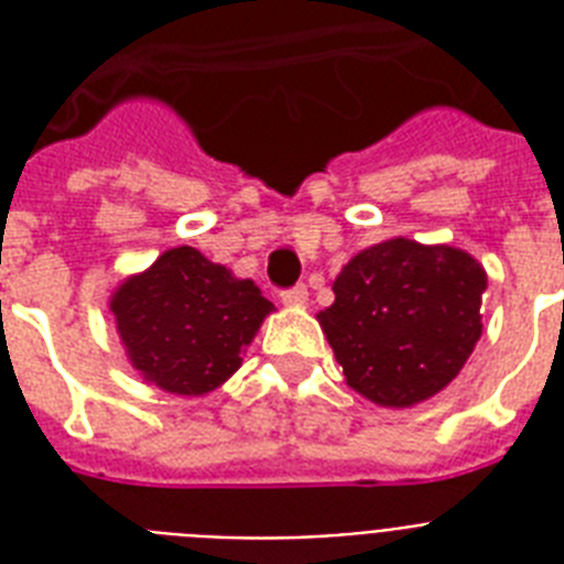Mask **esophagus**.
Returning <instances> with one entry per match:
<instances>
[{
    "instance_id": "obj_1",
    "label": "esophagus",
    "mask_w": 564,
    "mask_h": 564,
    "mask_svg": "<svg viewBox=\"0 0 564 564\" xmlns=\"http://www.w3.org/2000/svg\"><path fill=\"white\" fill-rule=\"evenodd\" d=\"M310 299L307 286H292V290H283L281 292V301L286 307H304Z\"/></svg>"
}]
</instances>
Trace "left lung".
Listing matches in <instances>:
<instances>
[{"label":"left lung","instance_id":"obj_1","mask_svg":"<svg viewBox=\"0 0 564 564\" xmlns=\"http://www.w3.org/2000/svg\"><path fill=\"white\" fill-rule=\"evenodd\" d=\"M486 269L454 246L386 239L336 274L318 325L354 392L415 406L442 392L482 334Z\"/></svg>","mask_w":564,"mask_h":564}]
</instances>
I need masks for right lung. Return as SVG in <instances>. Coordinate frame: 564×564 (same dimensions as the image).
Segmentation results:
<instances>
[{
    "mask_svg": "<svg viewBox=\"0 0 564 564\" xmlns=\"http://www.w3.org/2000/svg\"><path fill=\"white\" fill-rule=\"evenodd\" d=\"M272 310L254 281H239L189 246L163 251L110 299L119 339L145 383L193 398L242 366L246 345Z\"/></svg>",
    "mask_w": 564,
    "mask_h": 564,
    "instance_id": "add662e5",
    "label": "right lung"
}]
</instances>
